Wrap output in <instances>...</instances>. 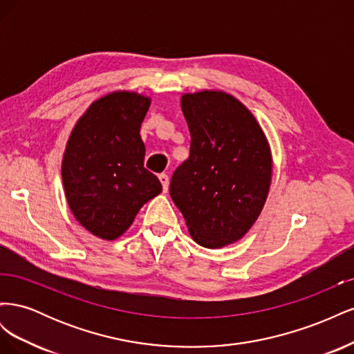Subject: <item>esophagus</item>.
Returning a JSON list of instances; mask_svg holds the SVG:
<instances>
[{
    "label": "esophagus",
    "instance_id": "1",
    "mask_svg": "<svg viewBox=\"0 0 354 354\" xmlns=\"http://www.w3.org/2000/svg\"><path fill=\"white\" fill-rule=\"evenodd\" d=\"M159 181H160V185H162L164 192H167V190H168V185H169L168 176H167V174H159Z\"/></svg>",
    "mask_w": 354,
    "mask_h": 354
}]
</instances>
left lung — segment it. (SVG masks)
Returning <instances> with one entry per match:
<instances>
[{
	"label": "left lung",
	"mask_w": 354,
	"mask_h": 354,
	"mask_svg": "<svg viewBox=\"0 0 354 354\" xmlns=\"http://www.w3.org/2000/svg\"><path fill=\"white\" fill-rule=\"evenodd\" d=\"M181 111L190 155L173 174L169 195L192 239L217 250L242 239L269 196L273 158L251 111L221 90L185 93Z\"/></svg>",
	"instance_id": "left-lung-1"
}]
</instances>
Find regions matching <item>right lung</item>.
<instances>
[{
	"mask_svg": "<svg viewBox=\"0 0 354 354\" xmlns=\"http://www.w3.org/2000/svg\"><path fill=\"white\" fill-rule=\"evenodd\" d=\"M149 95L118 90L94 100L72 128L62 159L68 205L81 226L103 241L130 229L137 212L162 192L143 167L140 127Z\"/></svg>",
	"mask_w": 354,
	"mask_h": 354,
	"instance_id": "obj_1",
	"label": "right lung"
}]
</instances>
